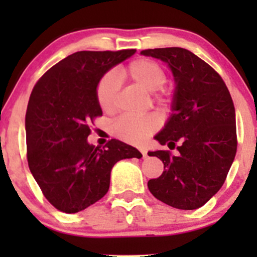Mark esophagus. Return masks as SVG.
<instances>
[{
    "label": "esophagus",
    "instance_id": "obj_1",
    "mask_svg": "<svg viewBox=\"0 0 257 257\" xmlns=\"http://www.w3.org/2000/svg\"><path fill=\"white\" fill-rule=\"evenodd\" d=\"M141 153H142V157L143 158H147V152H145V150H141Z\"/></svg>",
    "mask_w": 257,
    "mask_h": 257
}]
</instances>
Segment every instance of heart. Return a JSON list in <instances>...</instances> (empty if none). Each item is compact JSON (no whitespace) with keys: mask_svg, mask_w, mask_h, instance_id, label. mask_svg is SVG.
<instances>
[{"mask_svg":"<svg viewBox=\"0 0 257 257\" xmlns=\"http://www.w3.org/2000/svg\"><path fill=\"white\" fill-rule=\"evenodd\" d=\"M121 74L142 87L147 92H155L160 89L157 97L164 94V85L167 76L157 62L148 58H139L131 62L128 66L121 68ZM119 79L114 72H107L97 84V100L99 107L104 112H113L116 105ZM159 128V120L154 115L133 116L121 115L112 124V133L116 138L134 145H142L148 138Z\"/></svg>","mask_w":257,"mask_h":257,"instance_id":"1","label":"heart"}]
</instances>
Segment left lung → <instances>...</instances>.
I'll return each mask as SVG.
<instances>
[{
    "instance_id": "obj_1",
    "label": "left lung",
    "mask_w": 257,
    "mask_h": 257,
    "mask_svg": "<svg viewBox=\"0 0 257 257\" xmlns=\"http://www.w3.org/2000/svg\"><path fill=\"white\" fill-rule=\"evenodd\" d=\"M143 56L168 63L174 76L172 115L155 136L169 150L149 152L164 172L148 181L150 193L181 210L203 206L220 190L236 154V119L231 95L220 74L185 48L144 49Z\"/></svg>"
}]
</instances>
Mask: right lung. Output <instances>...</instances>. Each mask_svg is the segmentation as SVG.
I'll use <instances>...</instances> for the list:
<instances>
[{"instance_id":"obj_1","label":"right lung","mask_w":257,"mask_h":257,"mask_svg":"<svg viewBox=\"0 0 257 257\" xmlns=\"http://www.w3.org/2000/svg\"><path fill=\"white\" fill-rule=\"evenodd\" d=\"M136 53L80 51L54 64L33 87L26 112L28 167L46 199L74 214L108 193L116 162L141 159L139 150L116 139L88 143L89 124L102 115L97 84L114 66Z\"/></svg>"}]
</instances>
